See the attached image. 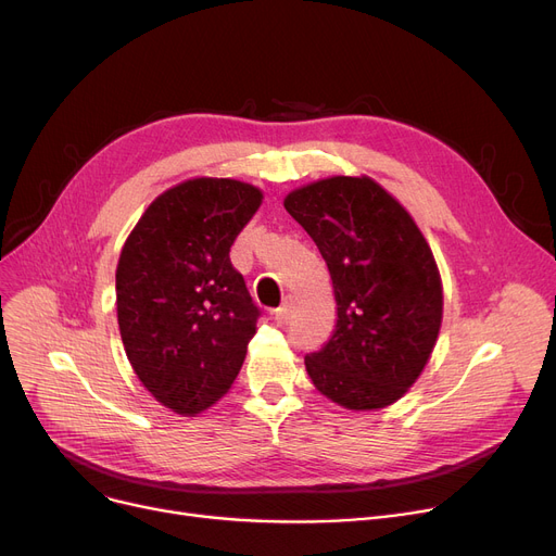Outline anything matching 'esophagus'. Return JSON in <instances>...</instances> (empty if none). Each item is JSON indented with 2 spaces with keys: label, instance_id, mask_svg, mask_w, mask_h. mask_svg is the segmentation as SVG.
I'll use <instances>...</instances> for the list:
<instances>
[{
  "label": "esophagus",
  "instance_id": "34e87169",
  "mask_svg": "<svg viewBox=\"0 0 556 556\" xmlns=\"http://www.w3.org/2000/svg\"><path fill=\"white\" fill-rule=\"evenodd\" d=\"M293 315H295V300L293 298H286L283 300V304L275 311V319H277V325H288L290 319H293Z\"/></svg>",
  "mask_w": 556,
  "mask_h": 556
}]
</instances>
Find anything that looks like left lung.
Masks as SVG:
<instances>
[{
  "label": "left lung",
  "mask_w": 556,
  "mask_h": 556,
  "mask_svg": "<svg viewBox=\"0 0 556 556\" xmlns=\"http://www.w3.org/2000/svg\"><path fill=\"white\" fill-rule=\"evenodd\" d=\"M283 207L327 261L338 304L333 336L304 358L313 386L349 410L399 401L442 327V279L424 233L365 175L317 180Z\"/></svg>",
  "instance_id": "8db88e82"
}]
</instances>
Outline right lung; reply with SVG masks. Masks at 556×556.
<instances>
[{
  "label": "right lung",
  "mask_w": 556,
  "mask_h": 556,
  "mask_svg": "<svg viewBox=\"0 0 556 556\" xmlns=\"http://www.w3.org/2000/svg\"><path fill=\"white\" fill-rule=\"evenodd\" d=\"M263 193L229 178H195L157 195L116 266V317L143 388L193 417L239 376L261 311L229 248Z\"/></svg>",
  "instance_id": "obj_1"
}]
</instances>
